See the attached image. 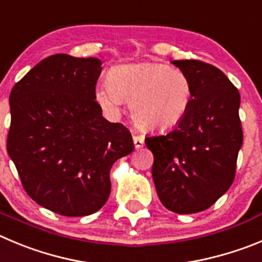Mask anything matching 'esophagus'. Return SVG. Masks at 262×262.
Listing matches in <instances>:
<instances>
[{
    "mask_svg": "<svg viewBox=\"0 0 262 262\" xmlns=\"http://www.w3.org/2000/svg\"><path fill=\"white\" fill-rule=\"evenodd\" d=\"M134 144H135L136 149H140V148L144 147V138L143 136H134Z\"/></svg>",
    "mask_w": 262,
    "mask_h": 262,
    "instance_id": "34e87169",
    "label": "esophagus"
}]
</instances>
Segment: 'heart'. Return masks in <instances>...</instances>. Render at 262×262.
Wrapping results in <instances>:
<instances>
[{"instance_id":"b5f03b06","label":"heart","mask_w":262,"mask_h":262,"mask_svg":"<svg viewBox=\"0 0 262 262\" xmlns=\"http://www.w3.org/2000/svg\"><path fill=\"white\" fill-rule=\"evenodd\" d=\"M97 102L117 113L122 102H131V115L139 127L166 133L177 128L193 101L192 81L183 71L164 63L123 64L113 69L109 81L96 85Z\"/></svg>"}]
</instances>
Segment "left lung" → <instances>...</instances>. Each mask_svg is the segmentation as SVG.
<instances>
[{
  "instance_id": "8db88e82",
  "label": "left lung",
  "mask_w": 262,
  "mask_h": 262,
  "mask_svg": "<svg viewBox=\"0 0 262 262\" xmlns=\"http://www.w3.org/2000/svg\"><path fill=\"white\" fill-rule=\"evenodd\" d=\"M192 81L193 101L177 128L145 138L152 177L165 208L178 214L208 209L234 182L243 144L241 95L220 69L195 59L171 61Z\"/></svg>"
}]
</instances>
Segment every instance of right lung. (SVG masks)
<instances>
[{"label": "right lung", "mask_w": 262, "mask_h": 262, "mask_svg": "<svg viewBox=\"0 0 262 262\" xmlns=\"http://www.w3.org/2000/svg\"><path fill=\"white\" fill-rule=\"evenodd\" d=\"M101 64L93 57L54 54L10 93L7 153L28 196L66 217L102 208L113 164L135 148L128 129L106 121L95 101Z\"/></svg>", "instance_id": "add662e5"}]
</instances>
